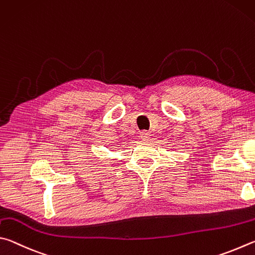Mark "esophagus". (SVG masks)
<instances>
[{
	"instance_id": "esophagus-1",
	"label": "esophagus",
	"mask_w": 255,
	"mask_h": 255,
	"mask_svg": "<svg viewBox=\"0 0 255 255\" xmlns=\"http://www.w3.org/2000/svg\"><path fill=\"white\" fill-rule=\"evenodd\" d=\"M150 132L149 131H141L140 132V137L142 140H146V139H149L150 137Z\"/></svg>"
}]
</instances>
